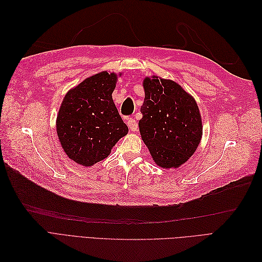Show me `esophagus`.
I'll return each mask as SVG.
<instances>
[{"label": "esophagus", "mask_w": 262, "mask_h": 262, "mask_svg": "<svg viewBox=\"0 0 262 262\" xmlns=\"http://www.w3.org/2000/svg\"><path fill=\"white\" fill-rule=\"evenodd\" d=\"M126 122H128V126H129L130 130H131L132 132H136V131H137V129H138V123H137L136 120H134L133 118H129L128 120H126Z\"/></svg>", "instance_id": "esophagus-1"}]
</instances>
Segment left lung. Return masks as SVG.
<instances>
[{"mask_svg": "<svg viewBox=\"0 0 262 262\" xmlns=\"http://www.w3.org/2000/svg\"><path fill=\"white\" fill-rule=\"evenodd\" d=\"M145 97L139 121L141 138L155 164L169 169L185 164L202 138V119L193 96L171 80H143Z\"/></svg>", "mask_w": 262, "mask_h": 262, "instance_id": "1", "label": "left lung"}]
</instances>
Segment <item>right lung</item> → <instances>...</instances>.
I'll return each instance as SVG.
<instances>
[{
  "instance_id": "right-lung-1",
  "label": "right lung",
  "mask_w": 262,
  "mask_h": 262,
  "mask_svg": "<svg viewBox=\"0 0 262 262\" xmlns=\"http://www.w3.org/2000/svg\"><path fill=\"white\" fill-rule=\"evenodd\" d=\"M102 71L85 78L63 98L57 115L60 144L73 162L84 167L105 160L128 134L113 99L118 76Z\"/></svg>"
}]
</instances>
